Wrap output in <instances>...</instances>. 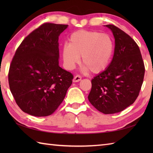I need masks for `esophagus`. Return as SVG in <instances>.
Wrapping results in <instances>:
<instances>
[{"label": "esophagus", "mask_w": 153, "mask_h": 153, "mask_svg": "<svg viewBox=\"0 0 153 153\" xmlns=\"http://www.w3.org/2000/svg\"><path fill=\"white\" fill-rule=\"evenodd\" d=\"M82 80V77H81L80 76H79V75H77V76H75L74 77V79H73V82H79V81Z\"/></svg>", "instance_id": "obj_1"}]
</instances>
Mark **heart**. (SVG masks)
<instances>
[{
    "label": "heart",
    "instance_id": "1",
    "mask_svg": "<svg viewBox=\"0 0 153 153\" xmlns=\"http://www.w3.org/2000/svg\"><path fill=\"white\" fill-rule=\"evenodd\" d=\"M113 51V41L108 34L79 30L71 34L69 43L62 47V56L66 69H74L82 56V64L92 73L97 74L108 66Z\"/></svg>",
    "mask_w": 153,
    "mask_h": 153
}]
</instances>
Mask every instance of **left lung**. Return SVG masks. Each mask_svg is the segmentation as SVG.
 I'll return each instance as SVG.
<instances>
[{
	"mask_svg": "<svg viewBox=\"0 0 153 153\" xmlns=\"http://www.w3.org/2000/svg\"><path fill=\"white\" fill-rule=\"evenodd\" d=\"M106 26L115 39L111 63L91 80L90 103L105 114L122 112L139 96L145 75V65L137 44L115 25Z\"/></svg>",
	"mask_w": 153,
	"mask_h": 153,
	"instance_id": "1",
	"label": "left lung"
}]
</instances>
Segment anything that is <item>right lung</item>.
Listing matches in <instances>:
<instances>
[{"label": "right lung", "mask_w": 153, "mask_h": 153, "mask_svg": "<svg viewBox=\"0 0 153 153\" xmlns=\"http://www.w3.org/2000/svg\"><path fill=\"white\" fill-rule=\"evenodd\" d=\"M68 25L45 23L16 50L8 72L10 89L23 112L47 116L62 102L74 76L59 66L58 37Z\"/></svg>", "instance_id": "add662e5"}]
</instances>
